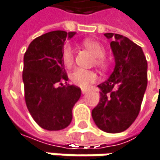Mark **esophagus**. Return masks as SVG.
Listing matches in <instances>:
<instances>
[{"instance_id":"esophagus-1","label":"esophagus","mask_w":160,"mask_h":160,"mask_svg":"<svg viewBox=\"0 0 160 160\" xmlns=\"http://www.w3.org/2000/svg\"><path fill=\"white\" fill-rule=\"evenodd\" d=\"M81 91H82V94H86L88 90H87V89H85V88H82V90H81Z\"/></svg>"}]
</instances>
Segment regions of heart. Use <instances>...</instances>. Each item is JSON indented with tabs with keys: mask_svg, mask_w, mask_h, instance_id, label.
Listing matches in <instances>:
<instances>
[{
	"mask_svg": "<svg viewBox=\"0 0 160 160\" xmlns=\"http://www.w3.org/2000/svg\"><path fill=\"white\" fill-rule=\"evenodd\" d=\"M83 45L96 56L95 63L97 66L101 68L107 67L108 63L104 57L106 53V50L99 42L95 40H85L83 42ZM62 60H63L64 66L67 68L71 67L74 63V52L69 44H66L63 47V52H62ZM97 78L98 77L95 72L90 71V70H86V69H81V68L75 69L74 72H72L70 74L71 82L74 86H77L82 88H87L91 84L97 82Z\"/></svg>",
	"mask_w": 160,
	"mask_h": 160,
	"instance_id": "obj_1",
	"label": "heart"
}]
</instances>
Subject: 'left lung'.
Returning a JSON list of instances; mask_svg holds the SVG:
<instances>
[{
	"label": "left lung",
	"instance_id": "8db88e82",
	"mask_svg": "<svg viewBox=\"0 0 160 160\" xmlns=\"http://www.w3.org/2000/svg\"><path fill=\"white\" fill-rule=\"evenodd\" d=\"M111 39L115 69L107 81L98 85L100 100L92 118L101 130L119 133L138 118L148 85V62L142 48L128 37L105 33Z\"/></svg>",
	"mask_w": 160,
	"mask_h": 160
}]
</instances>
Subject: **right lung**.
Masks as SVG:
<instances>
[{
	"label": "right lung",
	"instance_id": "right-lung-1",
	"mask_svg": "<svg viewBox=\"0 0 160 160\" xmlns=\"http://www.w3.org/2000/svg\"><path fill=\"white\" fill-rule=\"evenodd\" d=\"M74 34V32L64 31L44 33L32 41L24 53L25 103L34 121L46 130H61L68 127L74 104L81 97L78 86L66 84L68 76L62 60L63 43Z\"/></svg>",
	"mask_w": 160,
	"mask_h": 160
}]
</instances>
